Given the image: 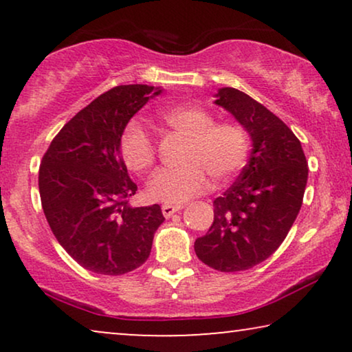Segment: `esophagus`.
I'll list each match as a JSON object with an SVG mask.
<instances>
[{"label": "esophagus", "instance_id": "obj_1", "mask_svg": "<svg viewBox=\"0 0 352 352\" xmlns=\"http://www.w3.org/2000/svg\"><path fill=\"white\" fill-rule=\"evenodd\" d=\"M182 208V205H170V204H165L162 205V213L165 218H170L176 213V211H179Z\"/></svg>", "mask_w": 352, "mask_h": 352}]
</instances>
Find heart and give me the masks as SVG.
Wrapping results in <instances>:
<instances>
[{
    "label": "heart",
    "instance_id": "b5f03b06",
    "mask_svg": "<svg viewBox=\"0 0 352 352\" xmlns=\"http://www.w3.org/2000/svg\"><path fill=\"white\" fill-rule=\"evenodd\" d=\"M166 126L187 138L181 168H163L151 177L147 194L166 204H182L205 192L210 177L224 182L242 170L248 155L245 129L234 122H214L199 105H175L162 113ZM120 153L129 170L144 173L155 162V146L138 122H131L120 138Z\"/></svg>",
    "mask_w": 352,
    "mask_h": 352
}]
</instances>
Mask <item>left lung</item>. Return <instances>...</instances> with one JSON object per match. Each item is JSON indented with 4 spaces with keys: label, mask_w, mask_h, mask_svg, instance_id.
I'll use <instances>...</instances> for the list:
<instances>
[{
    "label": "left lung",
    "mask_w": 352,
    "mask_h": 352,
    "mask_svg": "<svg viewBox=\"0 0 352 352\" xmlns=\"http://www.w3.org/2000/svg\"><path fill=\"white\" fill-rule=\"evenodd\" d=\"M214 98L248 133L252 153L213 201V224L194 248L206 266L237 272L263 263L285 240L302 204L307 162L292 129L263 104L235 88H219Z\"/></svg>",
    "instance_id": "8db88e82"
}]
</instances>
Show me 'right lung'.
Returning <instances> with one entry per match:
<instances>
[{
    "label": "right lung",
    "mask_w": 352,
    "mask_h": 352,
    "mask_svg": "<svg viewBox=\"0 0 352 352\" xmlns=\"http://www.w3.org/2000/svg\"><path fill=\"white\" fill-rule=\"evenodd\" d=\"M162 91L124 85L100 94L60 129L41 160L38 187L47 224L91 272L122 276L142 266L165 221L158 205L128 204L138 186L120 153L129 120Z\"/></svg>",
    "instance_id": "add662e5"
}]
</instances>
